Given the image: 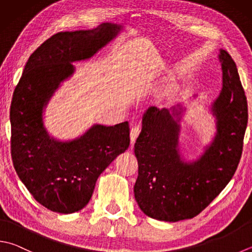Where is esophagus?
Instances as JSON below:
<instances>
[{"mask_svg": "<svg viewBox=\"0 0 252 252\" xmlns=\"http://www.w3.org/2000/svg\"><path fill=\"white\" fill-rule=\"evenodd\" d=\"M140 132V127L139 126H132L130 129V140H131V145L135 144V141L137 139Z\"/></svg>", "mask_w": 252, "mask_h": 252, "instance_id": "esophagus-1", "label": "esophagus"}]
</instances>
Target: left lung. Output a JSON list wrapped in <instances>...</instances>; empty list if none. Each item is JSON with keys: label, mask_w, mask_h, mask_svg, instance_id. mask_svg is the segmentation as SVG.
<instances>
[{"label": "left lung", "mask_w": 252, "mask_h": 252, "mask_svg": "<svg viewBox=\"0 0 252 252\" xmlns=\"http://www.w3.org/2000/svg\"><path fill=\"white\" fill-rule=\"evenodd\" d=\"M220 59L222 90L212 106L217 134L197 161L185 163L180 158V118L174 121L167 110L156 107L148 108L142 118L135 144L138 177L134 193L140 210L155 220L178 221L197 216L225 189L238 167L248 104L235 61L222 49Z\"/></svg>", "instance_id": "8db88e82"}]
</instances>
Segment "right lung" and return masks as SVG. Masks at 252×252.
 I'll list each match as a JSON object with an SVG mask.
<instances>
[{"label": "right lung", "mask_w": 252, "mask_h": 252, "mask_svg": "<svg viewBox=\"0 0 252 252\" xmlns=\"http://www.w3.org/2000/svg\"><path fill=\"white\" fill-rule=\"evenodd\" d=\"M120 30L102 24L92 31L60 32L31 55L11 103V155L14 168L35 200L63 214L78 212L91 198L96 180L129 147V124L95 125L77 140L56 141L42 126V107L72 61L90 58Z\"/></svg>", "instance_id": "1"}]
</instances>
